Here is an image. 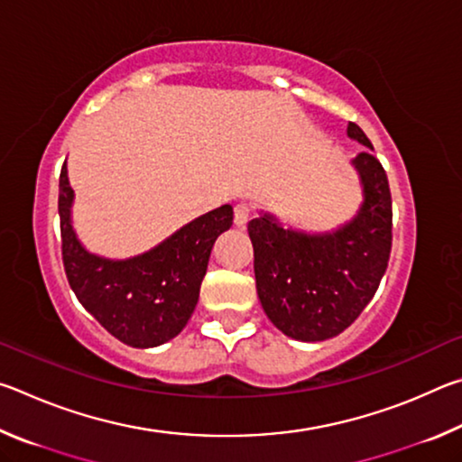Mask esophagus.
Here are the masks:
<instances>
[{
  "mask_svg": "<svg viewBox=\"0 0 462 462\" xmlns=\"http://www.w3.org/2000/svg\"><path fill=\"white\" fill-rule=\"evenodd\" d=\"M250 217V206L248 203H238L236 208H234V224L238 226V228H245L246 222Z\"/></svg>",
  "mask_w": 462,
  "mask_h": 462,
  "instance_id": "1",
  "label": "esophagus"
}]
</instances>
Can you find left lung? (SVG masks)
<instances>
[{
  "label": "left lung",
  "instance_id": "left-lung-1",
  "mask_svg": "<svg viewBox=\"0 0 462 462\" xmlns=\"http://www.w3.org/2000/svg\"><path fill=\"white\" fill-rule=\"evenodd\" d=\"M346 134L371 148L355 122ZM363 185V203L353 220L322 234L283 228L275 216L248 222L254 248L256 293L264 314L295 340H328L355 322L373 300L391 253V191L374 156L353 159Z\"/></svg>",
  "mask_w": 462,
  "mask_h": 462
}]
</instances>
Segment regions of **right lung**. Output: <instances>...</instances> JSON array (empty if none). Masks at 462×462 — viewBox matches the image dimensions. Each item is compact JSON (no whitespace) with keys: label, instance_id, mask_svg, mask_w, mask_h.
Here are the masks:
<instances>
[{"label":"right lung","instance_id":"1","mask_svg":"<svg viewBox=\"0 0 462 462\" xmlns=\"http://www.w3.org/2000/svg\"><path fill=\"white\" fill-rule=\"evenodd\" d=\"M73 198L65 162L59 179L62 263L81 306L128 346L152 348L175 338L198 306L214 242L232 226V206L195 217L148 253L114 261L77 238Z\"/></svg>","mask_w":462,"mask_h":462}]
</instances>
